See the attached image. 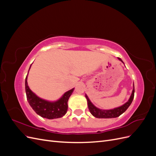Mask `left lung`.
Wrapping results in <instances>:
<instances>
[{
  "label": "left lung",
  "mask_w": 156,
  "mask_h": 156,
  "mask_svg": "<svg viewBox=\"0 0 156 156\" xmlns=\"http://www.w3.org/2000/svg\"><path fill=\"white\" fill-rule=\"evenodd\" d=\"M119 60H120L121 62H123V61L122 60L121 58H119ZM134 93H135V88H134V84H133V91H132L131 95L129 99V100L127 101L126 103H124L123 105L115 108H113V109H110V110H102V109H100V108H97L96 106H94L92 104V103L90 101L87 95H85V97L87 100V103H88L89 111L94 116H95L96 118H98V119H111V118H116L118 116H119L122 114V113H124L127 109V108L129 107L131 103H132V101H133V98H134Z\"/></svg>",
  "instance_id": "obj_1"
}]
</instances>
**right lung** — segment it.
<instances>
[{"label": "right lung", "instance_id": "obj_1", "mask_svg": "<svg viewBox=\"0 0 156 156\" xmlns=\"http://www.w3.org/2000/svg\"><path fill=\"white\" fill-rule=\"evenodd\" d=\"M27 76L28 74L25 79V92L27 101L32 109L40 116L48 119H58V118L64 116L68 110V101L73 92L74 88L71 89L64 93V95L58 100L56 101H49L39 98L34 92H32L28 86Z\"/></svg>", "mask_w": 156, "mask_h": 156}]
</instances>
